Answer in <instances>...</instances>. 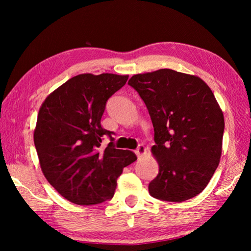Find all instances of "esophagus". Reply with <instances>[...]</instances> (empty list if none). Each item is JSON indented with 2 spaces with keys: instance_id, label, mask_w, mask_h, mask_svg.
<instances>
[{
  "instance_id": "esophagus-1",
  "label": "esophagus",
  "mask_w": 251,
  "mask_h": 251,
  "mask_svg": "<svg viewBox=\"0 0 251 251\" xmlns=\"http://www.w3.org/2000/svg\"><path fill=\"white\" fill-rule=\"evenodd\" d=\"M145 151H146V147L144 145H138V147L136 148V151H135L136 155H137L138 157H141L142 155L145 154Z\"/></svg>"
}]
</instances>
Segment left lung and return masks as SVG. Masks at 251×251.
<instances>
[{"label":"left lung","mask_w":251,"mask_h":251,"mask_svg":"<svg viewBox=\"0 0 251 251\" xmlns=\"http://www.w3.org/2000/svg\"><path fill=\"white\" fill-rule=\"evenodd\" d=\"M154 126L159 172L148 185L154 198L181 202L201 194L218 167L225 121L201 78L163 69L131 76Z\"/></svg>","instance_id":"left-lung-1"}]
</instances>
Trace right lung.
Here are the masks:
<instances>
[{
  "label": "right lung",
  "instance_id": "obj_1",
  "mask_svg": "<svg viewBox=\"0 0 251 251\" xmlns=\"http://www.w3.org/2000/svg\"><path fill=\"white\" fill-rule=\"evenodd\" d=\"M128 75L104 73L74 76L42 104L34 144L48 181L77 205L112 199L123 168L137 159L130 151L116 150L113 131L100 126L106 103ZM111 143L105 149L101 141Z\"/></svg>",
  "mask_w": 251,
  "mask_h": 251
}]
</instances>
